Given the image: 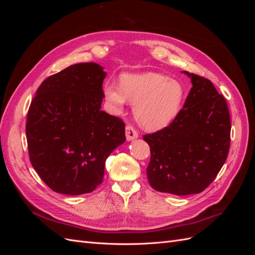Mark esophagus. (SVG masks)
<instances>
[{"label":"esophagus","instance_id":"1","mask_svg":"<svg viewBox=\"0 0 255 255\" xmlns=\"http://www.w3.org/2000/svg\"><path fill=\"white\" fill-rule=\"evenodd\" d=\"M126 136H127V139L129 141V140L136 139V138L138 137V133L132 126H127L126 127Z\"/></svg>","mask_w":255,"mask_h":255}]
</instances>
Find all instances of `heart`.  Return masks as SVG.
<instances>
[{
  "label": "heart",
  "instance_id": "1",
  "mask_svg": "<svg viewBox=\"0 0 255 255\" xmlns=\"http://www.w3.org/2000/svg\"><path fill=\"white\" fill-rule=\"evenodd\" d=\"M103 92L115 114L123 111L127 101L134 104L136 120L148 129L167 127L179 113L184 96L181 83L155 72L126 74L120 86L109 82Z\"/></svg>",
  "mask_w": 255,
  "mask_h": 255
}]
</instances>
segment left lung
<instances>
[{"mask_svg": "<svg viewBox=\"0 0 255 255\" xmlns=\"http://www.w3.org/2000/svg\"><path fill=\"white\" fill-rule=\"evenodd\" d=\"M192 87L174 120L143 140L150 145L146 176L151 186L176 196L199 194L219 173L230 149L226 99L203 76L184 71Z\"/></svg>", "mask_w": 255, "mask_h": 255, "instance_id": "left-lung-1", "label": "left lung"}]
</instances>
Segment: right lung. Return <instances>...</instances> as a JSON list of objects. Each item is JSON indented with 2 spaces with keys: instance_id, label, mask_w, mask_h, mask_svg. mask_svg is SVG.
Segmentation results:
<instances>
[{
  "instance_id": "obj_1",
  "label": "right lung",
  "mask_w": 255,
  "mask_h": 255,
  "mask_svg": "<svg viewBox=\"0 0 255 255\" xmlns=\"http://www.w3.org/2000/svg\"><path fill=\"white\" fill-rule=\"evenodd\" d=\"M103 67L72 65L45 79L29 105V160L55 192L79 196L103 181L106 158L126 141L125 122L101 111Z\"/></svg>"
}]
</instances>
